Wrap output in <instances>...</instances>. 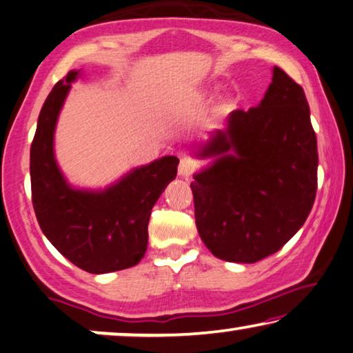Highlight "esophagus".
<instances>
[{
	"instance_id": "esophagus-1",
	"label": "esophagus",
	"mask_w": 353,
	"mask_h": 353,
	"mask_svg": "<svg viewBox=\"0 0 353 353\" xmlns=\"http://www.w3.org/2000/svg\"><path fill=\"white\" fill-rule=\"evenodd\" d=\"M197 170V161L191 156H184V158L180 161V167H178V173L181 176H191L192 173Z\"/></svg>"
}]
</instances>
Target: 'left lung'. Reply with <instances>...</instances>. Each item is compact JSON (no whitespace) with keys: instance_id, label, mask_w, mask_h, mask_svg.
I'll list each match as a JSON object with an SVG mask.
<instances>
[{"instance_id":"8db88e82","label":"left lung","mask_w":353,"mask_h":353,"mask_svg":"<svg viewBox=\"0 0 353 353\" xmlns=\"http://www.w3.org/2000/svg\"><path fill=\"white\" fill-rule=\"evenodd\" d=\"M202 156H219L191 183L195 225L213 256L259 262L305 224L317 192V137L305 91L281 68L262 102L233 110Z\"/></svg>"}]
</instances>
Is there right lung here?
Listing matches in <instances>:
<instances>
[{"mask_svg": "<svg viewBox=\"0 0 353 353\" xmlns=\"http://www.w3.org/2000/svg\"><path fill=\"white\" fill-rule=\"evenodd\" d=\"M79 72L59 80L42 105L31 143V200L41 230L64 257L101 274L137 265L148 245L153 205L176 175L175 156L135 169L104 192L68 186L53 158L58 113Z\"/></svg>", "mask_w": 353, "mask_h": 353, "instance_id": "add662e5", "label": "right lung"}]
</instances>
